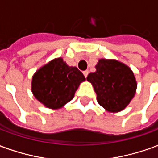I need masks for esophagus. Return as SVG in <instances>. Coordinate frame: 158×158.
Returning a JSON list of instances; mask_svg holds the SVG:
<instances>
[{
    "label": "esophagus",
    "mask_w": 158,
    "mask_h": 158,
    "mask_svg": "<svg viewBox=\"0 0 158 158\" xmlns=\"http://www.w3.org/2000/svg\"><path fill=\"white\" fill-rule=\"evenodd\" d=\"M83 73H84V75H85V77H87V76H88V74H89V71H88V70H85V71H84V72H83Z\"/></svg>",
    "instance_id": "1"
}]
</instances>
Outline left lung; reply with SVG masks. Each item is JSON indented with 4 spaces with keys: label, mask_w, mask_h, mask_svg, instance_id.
Wrapping results in <instances>:
<instances>
[{
    "label": "left lung",
    "mask_w": 158,
    "mask_h": 158,
    "mask_svg": "<svg viewBox=\"0 0 158 158\" xmlns=\"http://www.w3.org/2000/svg\"><path fill=\"white\" fill-rule=\"evenodd\" d=\"M96 69L87 76V81L92 85L98 103L109 113L125 109L137 89L131 69L115 59H100Z\"/></svg>",
    "instance_id": "8db88e82"
}]
</instances>
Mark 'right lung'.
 <instances>
[{"label": "right lung", "mask_w": 158, "mask_h": 158, "mask_svg": "<svg viewBox=\"0 0 158 158\" xmlns=\"http://www.w3.org/2000/svg\"><path fill=\"white\" fill-rule=\"evenodd\" d=\"M85 80L84 74L76 67H70L62 57H57L34 73L31 90L45 107L60 109L73 98L79 85Z\"/></svg>", "instance_id": "right-lung-1"}]
</instances>
